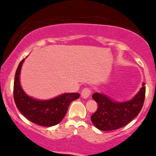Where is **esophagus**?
Listing matches in <instances>:
<instances>
[{
  "mask_svg": "<svg viewBox=\"0 0 156 156\" xmlns=\"http://www.w3.org/2000/svg\"><path fill=\"white\" fill-rule=\"evenodd\" d=\"M91 93H92V91H91V89L88 88V87H86V88H84L83 90H82L81 92V97L84 99H87V98H88L89 96H90Z\"/></svg>",
  "mask_w": 156,
  "mask_h": 156,
  "instance_id": "34e87169",
  "label": "esophagus"
}]
</instances>
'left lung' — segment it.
<instances>
[{"mask_svg": "<svg viewBox=\"0 0 156 156\" xmlns=\"http://www.w3.org/2000/svg\"><path fill=\"white\" fill-rule=\"evenodd\" d=\"M145 83L130 101H114L105 94L96 92L92 98L98 103V109L91 120L98 129L108 131L122 128L132 121L142 108L145 98Z\"/></svg>", "mask_w": 156, "mask_h": 156, "instance_id": "8db88e82", "label": "left lung"}]
</instances>
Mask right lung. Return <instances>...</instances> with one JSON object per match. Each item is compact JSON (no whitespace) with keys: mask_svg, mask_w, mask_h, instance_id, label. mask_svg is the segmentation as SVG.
<instances>
[{"mask_svg":"<svg viewBox=\"0 0 156 156\" xmlns=\"http://www.w3.org/2000/svg\"><path fill=\"white\" fill-rule=\"evenodd\" d=\"M24 59L19 64L14 82V99L18 110L28 120L41 126L51 127L63 119L70 103L80 97L78 93H65L46 101L31 98L20 83V74Z\"/></svg>","mask_w":156,"mask_h":156,"instance_id":"add662e5","label":"right lung"}]
</instances>
